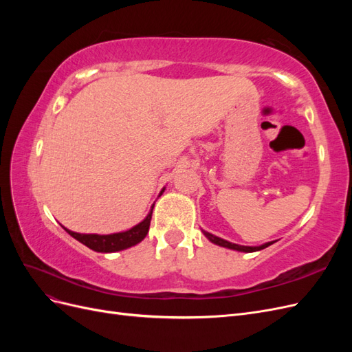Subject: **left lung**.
<instances>
[{"mask_svg":"<svg viewBox=\"0 0 352 352\" xmlns=\"http://www.w3.org/2000/svg\"><path fill=\"white\" fill-rule=\"evenodd\" d=\"M204 232V235L212 242V243H216V245H220V247H225V248H230V250H236V251H242V252H254V251H260V250H264V248H267L269 245H272L273 242H267V243H264V245H260V247H243V245H238V243H232V242H228V241H225V239H221V238H217V236H214V235H211V233H208V232H206V230H202Z\"/></svg>","mask_w":352,"mask_h":352,"instance_id":"obj_1","label":"left lung"}]
</instances>
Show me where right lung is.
Segmentation results:
<instances>
[{"label":"right lung","instance_id":"add662e5","mask_svg":"<svg viewBox=\"0 0 352 352\" xmlns=\"http://www.w3.org/2000/svg\"><path fill=\"white\" fill-rule=\"evenodd\" d=\"M154 208V206H153ZM151 216H153V210L150 211L144 221H141L140 225L133 226L132 229L120 232V233H113V235H85V233H76L72 232L65 228V230L69 233L70 236L74 239H78L83 245H87L88 248L97 251V252H116V251H122L129 247H133V245L140 243L148 233V229H150V223H151Z\"/></svg>","mask_w":352,"mask_h":352}]
</instances>
